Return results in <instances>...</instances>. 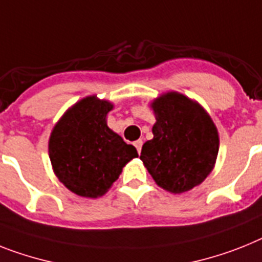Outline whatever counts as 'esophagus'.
Here are the masks:
<instances>
[{"label":"esophagus","mask_w":262,"mask_h":262,"mask_svg":"<svg viewBox=\"0 0 262 262\" xmlns=\"http://www.w3.org/2000/svg\"><path fill=\"white\" fill-rule=\"evenodd\" d=\"M135 146H136V149H137L138 155H140V153H141V148H142L141 140H137V141H135Z\"/></svg>","instance_id":"obj_1"}]
</instances>
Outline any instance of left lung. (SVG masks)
<instances>
[{
  "instance_id": "1",
  "label": "left lung",
  "mask_w": 262,
  "mask_h": 262,
  "mask_svg": "<svg viewBox=\"0 0 262 262\" xmlns=\"http://www.w3.org/2000/svg\"><path fill=\"white\" fill-rule=\"evenodd\" d=\"M153 138L142 145L141 161L160 188L188 192L212 173L220 148L219 130L208 112L179 92L151 101Z\"/></svg>"
}]
</instances>
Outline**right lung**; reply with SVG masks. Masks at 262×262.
Instances as JSON below:
<instances>
[{"mask_svg":"<svg viewBox=\"0 0 262 262\" xmlns=\"http://www.w3.org/2000/svg\"><path fill=\"white\" fill-rule=\"evenodd\" d=\"M111 101L88 96L57 121L49 137V158L57 179L74 194L97 199L112 188L127 162L138 157L106 124Z\"/></svg>","mask_w":262,"mask_h":262,"instance_id":"add662e5","label":"right lung"}]
</instances>
